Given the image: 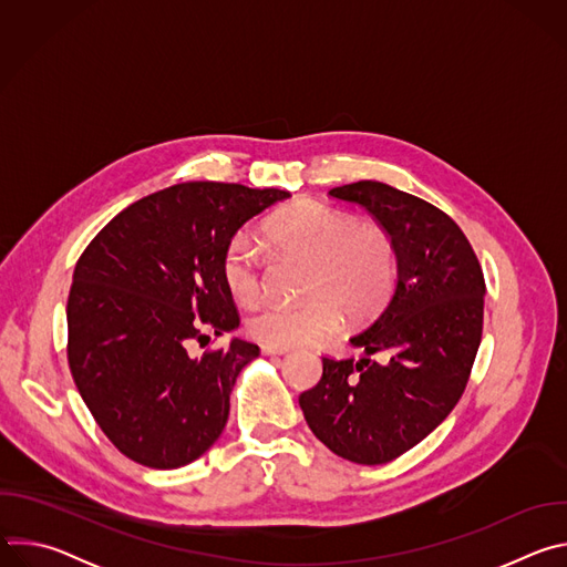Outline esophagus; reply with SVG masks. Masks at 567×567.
<instances>
[{
  "mask_svg": "<svg viewBox=\"0 0 567 567\" xmlns=\"http://www.w3.org/2000/svg\"><path fill=\"white\" fill-rule=\"evenodd\" d=\"M262 352L269 357H282L287 354V348H271V346H262Z\"/></svg>",
  "mask_w": 567,
  "mask_h": 567,
  "instance_id": "1",
  "label": "esophagus"
}]
</instances>
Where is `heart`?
<instances>
[{
	"label": "heart",
	"mask_w": 567,
	"mask_h": 567,
	"mask_svg": "<svg viewBox=\"0 0 567 567\" xmlns=\"http://www.w3.org/2000/svg\"><path fill=\"white\" fill-rule=\"evenodd\" d=\"M269 245L307 260L298 302H265L251 316V337L271 348L307 346L332 334L343 318H365L388 298L396 276V249L390 233L372 221L298 199L265 224ZM221 276L239 302H254L262 287L258 247L237 233L221 256Z\"/></svg>",
	"instance_id": "obj_1"
}]
</instances>
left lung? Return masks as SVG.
Returning a JSON list of instances; mask_svg holds the SVG:
<instances>
[{"mask_svg":"<svg viewBox=\"0 0 567 567\" xmlns=\"http://www.w3.org/2000/svg\"><path fill=\"white\" fill-rule=\"evenodd\" d=\"M330 197L365 208L390 233L396 287L350 339L365 357H322L320 381L298 401L332 453L385 464L420 444L460 401L482 339L484 276L462 228L433 204L381 182L339 186Z\"/></svg>","mask_w":567,"mask_h":567,"instance_id":"8db88e82","label":"left lung"}]
</instances>
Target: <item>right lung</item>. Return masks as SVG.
<instances>
[{"mask_svg": "<svg viewBox=\"0 0 567 567\" xmlns=\"http://www.w3.org/2000/svg\"><path fill=\"white\" fill-rule=\"evenodd\" d=\"M287 197L278 188L177 184L130 204L78 258L66 300L71 377L130 460L177 468L221 435L235 379L260 348L233 339L202 359L186 348L239 326L224 249Z\"/></svg>", "mask_w": 567, "mask_h": 567, "instance_id": "obj_1", "label": "right lung"}]
</instances>
